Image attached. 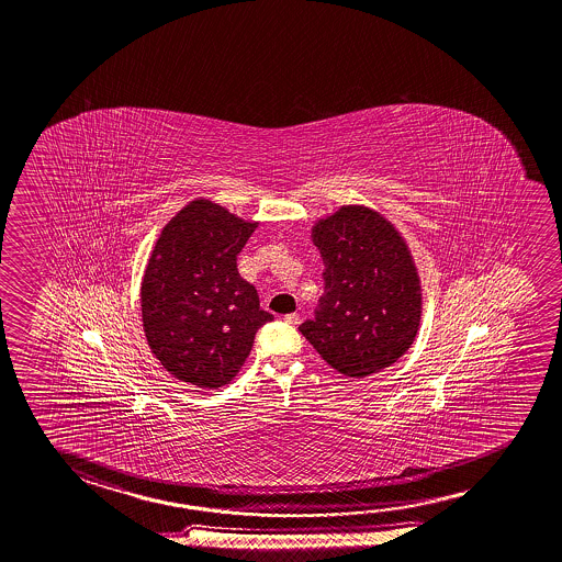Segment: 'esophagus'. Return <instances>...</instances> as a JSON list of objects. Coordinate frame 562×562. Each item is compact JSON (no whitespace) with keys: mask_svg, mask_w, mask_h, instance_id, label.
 <instances>
[{"mask_svg":"<svg viewBox=\"0 0 562 562\" xmlns=\"http://www.w3.org/2000/svg\"><path fill=\"white\" fill-rule=\"evenodd\" d=\"M284 322L288 325H300L302 317H300V313H288V315H284Z\"/></svg>","mask_w":562,"mask_h":562,"instance_id":"34e87169","label":"esophagus"}]
</instances>
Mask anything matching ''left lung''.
Here are the masks:
<instances>
[{"label":"left lung","instance_id":"1","mask_svg":"<svg viewBox=\"0 0 562 562\" xmlns=\"http://www.w3.org/2000/svg\"><path fill=\"white\" fill-rule=\"evenodd\" d=\"M325 294L300 333L333 369L364 378L412 347L422 322V280L402 233L367 205H342L317 220Z\"/></svg>","mask_w":562,"mask_h":562}]
</instances>
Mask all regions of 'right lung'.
I'll return each mask as SVG.
<instances>
[{
    "label": "right lung",
    "instance_id": "1",
    "mask_svg": "<svg viewBox=\"0 0 562 562\" xmlns=\"http://www.w3.org/2000/svg\"><path fill=\"white\" fill-rule=\"evenodd\" d=\"M257 222L198 198L158 235L140 282L143 329L153 355L192 386L231 384L272 313L240 278L237 255Z\"/></svg>",
    "mask_w": 562,
    "mask_h": 562
}]
</instances>
